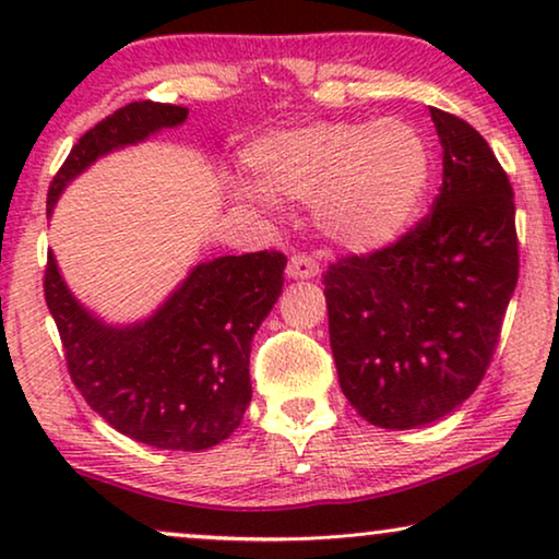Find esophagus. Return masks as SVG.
Here are the masks:
<instances>
[{
	"label": "esophagus",
	"mask_w": 559,
	"mask_h": 559,
	"mask_svg": "<svg viewBox=\"0 0 559 559\" xmlns=\"http://www.w3.org/2000/svg\"><path fill=\"white\" fill-rule=\"evenodd\" d=\"M320 274V264L310 254H295L287 262V277L289 280H312Z\"/></svg>",
	"instance_id": "obj_1"
}]
</instances>
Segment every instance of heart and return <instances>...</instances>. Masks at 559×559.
Segmentation results:
<instances>
[{
  "instance_id": "obj_1",
  "label": "heart",
  "mask_w": 559,
  "mask_h": 559,
  "mask_svg": "<svg viewBox=\"0 0 559 559\" xmlns=\"http://www.w3.org/2000/svg\"><path fill=\"white\" fill-rule=\"evenodd\" d=\"M243 163L266 193L316 201L320 234L346 251L394 241L427 182L425 140L400 117L287 129L251 144Z\"/></svg>"
}]
</instances>
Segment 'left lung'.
I'll return each instance as SVG.
<instances>
[{
    "instance_id": "8db88e82",
    "label": "left lung",
    "mask_w": 559,
    "mask_h": 559,
    "mask_svg": "<svg viewBox=\"0 0 559 559\" xmlns=\"http://www.w3.org/2000/svg\"><path fill=\"white\" fill-rule=\"evenodd\" d=\"M430 117L442 144L432 211L323 274L341 389L384 430L430 425L476 392L519 280L507 170L468 121L442 109Z\"/></svg>"
}]
</instances>
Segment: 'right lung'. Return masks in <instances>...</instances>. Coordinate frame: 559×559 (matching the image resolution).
Instances as JSON below:
<instances>
[{
    "label": "right lung",
    "instance_id": "add662e5",
    "mask_svg": "<svg viewBox=\"0 0 559 559\" xmlns=\"http://www.w3.org/2000/svg\"><path fill=\"white\" fill-rule=\"evenodd\" d=\"M188 109L132 102L73 144L48 190V213L66 182L106 152L186 121ZM287 257L264 249L198 264L150 320L109 328L68 293L56 259L45 264V302L56 320L71 381L114 430L163 450H205L239 427L251 402L249 354L257 328L285 285Z\"/></svg>",
    "mask_w": 559,
    "mask_h": 559
}]
</instances>
